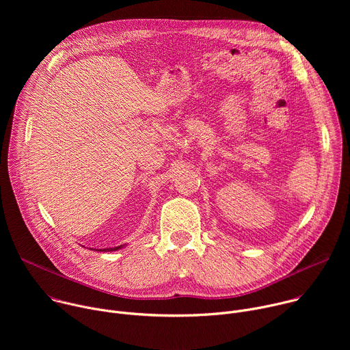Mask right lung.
I'll return each instance as SVG.
<instances>
[{
	"mask_svg": "<svg viewBox=\"0 0 350 350\" xmlns=\"http://www.w3.org/2000/svg\"><path fill=\"white\" fill-rule=\"evenodd\" d=\"M124 245H119V246H115V247H107V249H98L99 252H112V251H118V249H122ZM95 251V249H94Z\"/></svg>",
	"mask_w": 350,
	"mask_h": 350,
	"instance_id": "obj_1",
	"label": "right lung"
}]
</instances>
